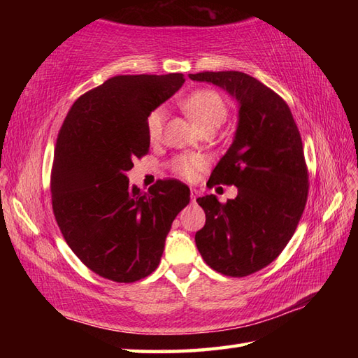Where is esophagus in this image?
Masks as SVG:
<instances>
[{
  "label": "esophagus",
  "instance_id": "1",
  "mask_svg": "<svg viewBox=\"0 0 358 358\" xmlns=\"http://www.w3.org/2000/svg\"><path fill=\"white\" fill-rule=\"evenodd\" d=\"M199 191H195V189H191V201L192 203H195L196 201V199H199Z\"/></svg>",
  "mask_w": 358,
  "mask_h": 358
}]
</instances>
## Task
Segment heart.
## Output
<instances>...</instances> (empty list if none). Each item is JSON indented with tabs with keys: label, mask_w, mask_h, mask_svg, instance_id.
<instances>
[{
	"label": "heart",
	"mask_w": 358,
	"mask_h": 358,
	"mask_svg": "<svg viewBox=\"0 0 358 358\" xmlns=\"http://www.w3.org/2000/svg\"><path fill=\"white\" fill-rule=\"evenodd\" d=\"M181 109H183L189 117H191L196 124L200 126L201 131L206 129H218L222 126L227 117V106L222 95L217 94L215 90L201 89L189 94L186 98L180 101ZM166 123V109L157 108L149 113L146 121L148 136L152 143L162 140L163 129ZM172 171L183 178H192L196 169L203 166L201 157L196 155H180L172 159Z\"/></svg>",
	"instance_id": "b5f03b06"
}]
</instances>
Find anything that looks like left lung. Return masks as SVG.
Listing matches in <instances>:
<instances>
[{
  "label": "left lung",
  "mask_w": 358,
  "mask_h": 358,
  "mask_svg": "<svg viewBox=\"0 0 358 358\" xmlns=\"http://www.w3.org/2000/svg\"><path fill=\"white\" fill-rule=\"evenodd\" d=\"M238 101V126L231 148L212 171L208 186L234 185L238 195L220 203L196 199L206 214L195 243L212 269L246 277L281 254L308 200V167L301 136L286 101L257 78L237 71L191 73Z\"/></svg>",
  "instance_id": "8db88e82"
}]
</instances>
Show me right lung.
<instances>
[{"label": "right lung", "mask_w": 358, "mask_h": 358, "mask_svg": "<svg viewBox=\"0 0 358 358\" xmlns=\"http://www.w3.org/2000/svg\"><path fill=\"white\" fill-rule=\"evenodd\" d=\"M183 73L118 75L73 103L59 129L50 192L67 245L90 271L117 283L148 277L178 212L191 200L178 180L141 192L134 158L149 152V113L183 86Z\"/></svg>", "instance_id": "add662e5"}]
</instances>
